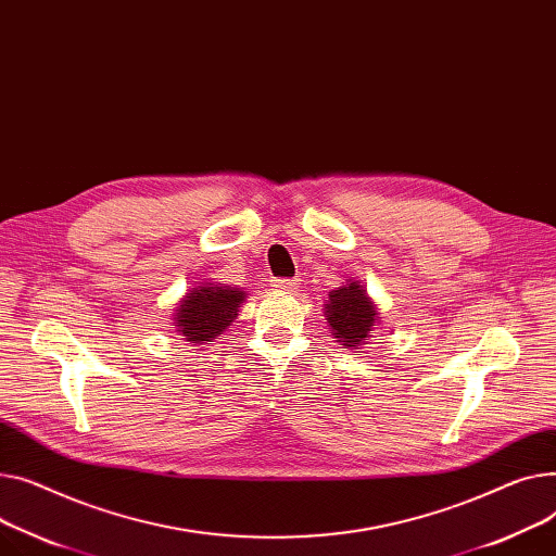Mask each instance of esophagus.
<instances>
[{"instance_id":"34e87169","label":"esophagus","mask_w":556,"mask_h":556,"mask_svg":"<svg viewBox=\"0 0 556 556\" xmlns=\"http://www.w3.org/2000/svg\"><path fill=\"white\" fill-rule=\"evenodd\" d=\"M271 287L282 289V291H291V289L299 287V278H274Z\"/></svg>"}]
</instances>
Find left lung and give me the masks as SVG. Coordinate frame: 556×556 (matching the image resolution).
Masks as SVG:
<instances>
[{"mask_svg": "<svg viewBox=\"0 0 556 556\" xmlns=\"http://www.w3.org/2000/svg\"><path fill=\"white\" fill-rule=\"evenodd\" d=\"M325 312H328L334 339L348 348L364 343L377 320L375 305L368 301L366 291L354 282L330 291V301Z\"/></svg>", "mask_w": 556, "mask_h": 556, "instance_id": "obj_1", "label": "left lung"}]
</instances>
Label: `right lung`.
<instances>
[{"mask_svg": "<svg viewBox=\"0 0 556 556\" xmlns=\"http://www.w3.org/2000/svg\"><path fill=\"white\" fill-rule=\"evenodd\" d=\"M242 301L244 293L236 287L192 289L177 309V328L188 341H213L233 323Z\"/></svg>", "mask_w": 556, "mask_h": 556, "instance_id": "add662e5", "label": "right lung"}]
</instances>
